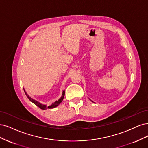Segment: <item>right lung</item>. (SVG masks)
I'll return each instance as SVG.
<instances>
[{
	"mask_svg": "<svg viewBox=\"0 0 148 148\" xmlns=\"http://www.w3.org/2000/svg\"><path fill=\"white\" fill-rule=\"evenodd\" d=\"M24 91H25V94H26V97H27V98L29 99L32 103H33L34 104H36V105L37 106L40 108L42 109H48V108H49V109H53V108H56V106H58L59 105V104L62 102V101H63V98H64V90H63V93H62V95H61V97L58 100V101H55L53 103H52V104H51V105L47 106V105H45V104H43L39 103V101H36V100L31 98L29 96V95H28L26 93V92L25 89H24Z\"/></svg>",
	"mask_w": 148,
	"mask_h": 148,
	"instance_id": "obj_1",
	"label": "right lung"
}]
</instances>
